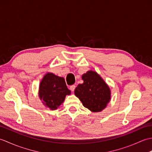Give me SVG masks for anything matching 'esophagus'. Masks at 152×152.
Masks as SVG:
<instances>
[{
	"label": "esophagus",
	"mask_w": 152,
	"mask_h": 152,
	"mask_svg": "<svg viewBox=\"0 0 152 152\" xmlns=\"http://www.w3.org/2000/svg\"><path fill=\"white\" fill-rule=\"evenodd\" d=\"M75 88H76L75 85H72V86H71L70 87V89L72 91H74V89H75Z\"/></svg>",
	"instance_id": "esophagus-1"
}]
</instances>
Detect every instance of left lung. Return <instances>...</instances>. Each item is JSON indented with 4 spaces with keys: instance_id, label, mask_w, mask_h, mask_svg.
<instances>
[{
    "instance_id": "8db88e82",
    "label": "left lung",
    "mask_w": 152,
    "mask_h": 152,
    "mask_svg": "<svg viewBox=\"0 0 152 152\" xmlns=\"http://www.w3.org/2000/svg\"><path fill=\"white\" fill-rule=\"evenodd\" d=\"M82 78L83 83L77 86L74 94L89 110L102 111L110 101L111 93L108 86L95 71H88Z\"/></svg>"
}]
</instances>
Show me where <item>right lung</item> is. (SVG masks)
Instances as JSON below:
<instances>
[{
	"mask_svg": "<svg viewBox=\"0 0 152 152\" xmlns=\"http://www.w3.org/2000/svg\"><path fill=\"white\" fill-rule=\"evenodd\" d=\"M63 78L47 73L40 83L39 97L43 104L51 110H56L62 104L66 95L70 94Z\"/></svg>",
	"mask_w": 152,
	"mask_h": 152,
	"instance_id": "obj_1",
	"label": "right lung"
}]
</instances>
